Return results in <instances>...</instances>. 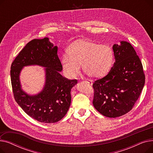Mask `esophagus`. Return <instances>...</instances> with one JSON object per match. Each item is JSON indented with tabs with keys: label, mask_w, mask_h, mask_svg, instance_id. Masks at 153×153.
<instances>
[{
	"label": "esophagus",
	"mask_w": 153,
	"mask_h": 153,
	"mask_svg": "<svg viewBox=\"0 0 153 153\" xmlns=\"http://www.w3.org/2000/svg\"><path fill=\"white\" fill-rule=\"evenodd\" d=\"M85 82H87L88 84H91V85L92 84V82L91 81H89V80H86Z\"/></svg>",
	"instance_id": "1"
}]
</instances>
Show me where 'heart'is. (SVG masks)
<instances>
[{"mask_svg": "<svg viewBox=\"0 0 153 153\" xmlns=\"http://www.w3.org/2000/svg\"><path fill=\"white\" fill-rule=\"evenodd\" d=\"M68 53L63 55L61 62L64 72L71 77L77 76L80 65L89 77H102L110 71L114 60V51L110 46L86 40L72 43Z\"/></svg>", "mask_w": 153, "mask_h": 153, "instance_id": "b5f03b06", "label": "heart"}]
</instances>
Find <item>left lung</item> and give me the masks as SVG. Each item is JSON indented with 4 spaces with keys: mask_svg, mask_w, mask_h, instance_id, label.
<instances>
[{
    "mask_svg": "<svg viewBox=\"0 0 153 153\" xmlns=\"http://www.w3.org/2000/svg\"><path fill=\"white\" fill-rule=\"evenodd\" d=\"M115 62L107 76L95 81L93 105L103 116L121 117L133 107L145 82L142 63L127 42L113 45Z\"/></svg>",
    "mask_w": 153,
    "mask_h": 153,
    "instance_id": "1",
    "label": "left lung"
}]
</instances>
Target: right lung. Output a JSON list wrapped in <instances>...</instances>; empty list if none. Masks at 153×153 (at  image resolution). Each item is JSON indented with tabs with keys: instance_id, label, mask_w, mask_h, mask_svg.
I'll return each mask as SVG.
<instances>
[{
	"instance_id": "add662e5",
	"label": "right lung",
	"mask_w": 153,
	"mask_h": 153,
	"mask_svg": "<svg viewBox=\"0 0 153 153\" xmlns=\"http://www.w3.org/2000/svg\"><path fill=\"white\" fill-rule=\"evenodd\" d=\"M58 46L49 38L34 39L28 43L11 65L10 76L15 101L31 118L46 123H56L66 115L71 102V89L77 83L60 72L62 66L57 54ZM37 65L45 67V83L38 94L29 95L21 89L19 74L22 68Z\"/></svg>"
}]
</instances>
